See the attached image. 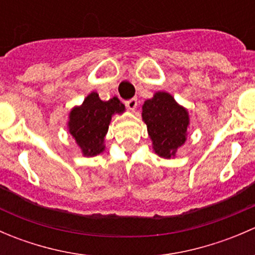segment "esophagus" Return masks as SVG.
<instances>
[{"label":"esophagus","mask_w":255,"mask_h":255,"mask_svg":"<svg viewBox=\"0 0 255 255\" xmlns=\"http://www.w3.org/2000/svg\"><path fill=\"white\" fill-rule=\"evenodd\" d=\"M126 106H127L128 110L130 111H134L137 109V99H130L128 101H126Z\"/></svg>","instance_id":"esophagus-1"}]
</instances>
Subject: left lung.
I'll return each mask as SVG.
<instances>
[{
	"label": "left lung",
	"instance_id": "obj_1",
	"mask_svg": "<svg viewBox=\"0 0 255 255\" xmlns=\"http://www.w3.org/2000/svg\"><path fill=\"white\" fill-rule=\"evenodd\" d=\"M142 120L154 153L164 159L175 158L177 149L187 139L190 115L186 107L177 104L169 92L156 91L151 99L144 101Z\"/></svg>",
	"mask_w": 255,
	"mask_h": 255
}]
</instances>
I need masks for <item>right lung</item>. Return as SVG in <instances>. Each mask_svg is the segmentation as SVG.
I'll use <instances>...</instances> for the list:
<instances>
[{
    "label": "right lung",
    "mask_w": 255,
    "mask_h": 255,
    "mask_svg": "<svg viewBox=\"0 0 255 255\" xmlns=\"http://www.w3.org/2000/svg\"><path fill=\"white\" fill-rule=\"evenodd\" d=\"M123 112H126V107L117 97L102 101L95 91L87 95L81 105L70 110L66 127L82 155L92 158L105 151V137L112 116Z\"/></svg>",
    "instance_id": "obj_1"
}]
</instances>
